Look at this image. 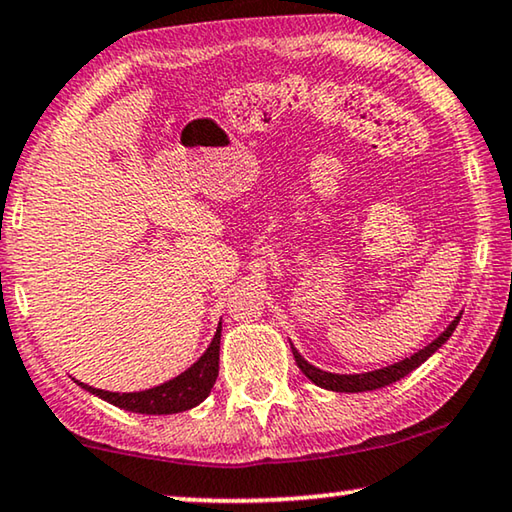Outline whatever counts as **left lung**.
Returning <instances> with one entry per match:
<instances>
[{
  "label": "left lung",
  "mask_w": 512,
  "mask_h": 512,
  "mask_svg": "<svg viewBox=\"0 0 512 512\" xmlns=\"http://www.w3.org/2000/svg\"><path fill=\"white\" fill-rule=\"evenodd\" d=\"M460 317H462V310H460V315H457L453 322L448 324L446 329L430 342V345L418 349V352L411 354L409 358H402V361L386 365V368H379V370L354 372V375H340V372L315 368V365L305 361V358L299 354V349H296L292 342H289V345H292V354L296 358V365H299L303 375L308 377L312 384H317L319 388H326V391H335V393H363V391H375V388H384L388 384H393V381L407 377L411 370H416L418 365L425 363L427 358H430L448 338H451L453 331L457 329V324H460Z\"/></svg>",
  "instance_id": "left-lung-1"
}]
</instances>
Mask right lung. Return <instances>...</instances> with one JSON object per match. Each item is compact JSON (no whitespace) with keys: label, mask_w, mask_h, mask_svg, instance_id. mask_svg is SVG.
Returning a JSON list of instances; mask_svg holds the SVG:
<instances>
[{"label":"right lung","mask_w":512,"mask_h":512,"mask_svg":"<svg viewBox=\"0 0 512 512\" xmlns=\"http://www.w3.org/2000/svg\"><path fill=\"white\" fill-rule=\"evenodd\" d=\"M220 331H223V326L218 324L216 335H213V340L209 342L207 352L197 358L188 370H183L181 375L165 381V384L147 388V391L112 393V391H103V388L82 384L78 379H75V384L85 388L87 393L98 395L101 400L114 404V407L133 411V414L160 416V414H179V411H188L207 400L213 384H216L218 361H220Z\"/></svg>","instance_id":"obj_1"}]
</instances>
